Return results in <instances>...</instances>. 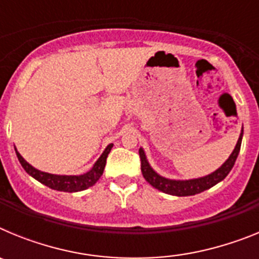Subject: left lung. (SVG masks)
<instances>
[{"label": "left lung", "mask_w": 259, "mask_h": 259, "mask_svg": "<svg viewBox=\"0 0 259 259\" xmlns=\"http://www.w3.org/2000/svg\"><path fill=\"white\" fill-rule=\"evenodd\" d=\"M242 130L240 134L239 140H237L236 146L228 159L219 167L218 170H215L210 175L203 176V178H198V179H191V180H172V179H166L159 174L155 172L150 167L149 162L146 159L145 152L143 148H140L139 154H140V161H141V172L145 180L149 183L152 187H154L158 191H162L163 193L172 194V196H193V194L201 193V192L206 191V189L211 188L215 184H218L219 182L226 178L232 170L233 164L236 162V158L239 155L240 148H241V140H242Z\"/></svg>", "instance_id": "obj_1"}]
</instances>
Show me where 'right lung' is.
<instances>
[{
    "mask_svg": "<svg viewBox=\"0 0 259 259\" xmlns=\"http://www.w3.org/2000/svg\"><path fill=\"white\" fill-rule=\"evenodd\" d=\"M113 148V144L106 146V149L104 150V153L101 154V157L98 158L97 162L93 164V167L88 172L83 174V175H54V174H48L42 172V171L37 170L35 167H32L28 162L22 157V155L18 153V150L15 149L17 153V157L19 159L22 167L26 170V172L28 175H31L32 178H35L37 182H40L41 184L47 185L49 188L54 189V191H61V192H80L84 191V189H88L89 187H92L97 183V180L101 178V175L104 174L105 164H106V158L109 155L110 150Z\"/></svg>",
    "mask_w": 259,
    "mask_h": 259,
    "instance_id": "right-lung-1",
    "label": "right lung"
}]
</instances>
